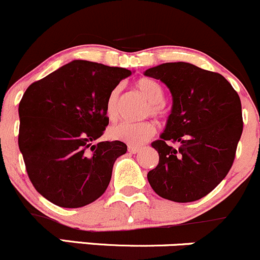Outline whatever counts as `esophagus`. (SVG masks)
<instances>
[{
    "label": "esophagus",
    "instance_id": "esophagus-1",
    "mask_svg": "<svg viewBox=\"0 0 260 260\" xmlns=\"http://www.w3.org/2000/svg\"><path fill=\"white\" fill-rule=\"evenodd\" d=\"M127 150H129V152H131V154H136V152H139L141 150L140 146H135V145H129V148H127Z\"/></svg>",
    "mask_w": 260,
    "mask_h": 260
}]
</instances>
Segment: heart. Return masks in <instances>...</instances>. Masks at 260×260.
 Wrapping results in <instances>:
<instances>
[{"instance_id": "1", "label": "heart", "mask_w": 260, "mask_h": 260, "mask_svg": "<svg viewBox=\"0 0 260 260\" xmlns=\"http://www.w3.org/2000/svg\"><path fill=\"white\" fill-rule=\"evenodd\" d=\"M135 87L149 103V108L146 110L148 114L152 115V116H162V115H165L167 110H165L164 103H162L164 90H162L161 85L157 84L154 80L140 79L136 81ZM119 87H115L109 93L105 106L109 120L116 119L117 109H119ZM155 133H156V126L151 121H120L111 125L108 130V135L110 136L112 140L124 141V143L133 144V145L145 143L155 135Z\"/></svg>"}]
</instances>
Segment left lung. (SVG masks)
I'll return each mask as SVG.
<instances>
[{"label": "left lung", "instance_id": "8db88e82", "mask_svg": "<svg viewBox=\"0 0 260 260\" xmlns=\"http://www.w3.org/2000/svg\"><path fill=\"white\" fill-rule=\"evenodd\" d=\"M144 74L167 85L173 98L164 133L151 143L159 164L148 173L150 185L171 202L202 199L234 161L243 133L239 95L220 74L189 62L161 63Z\"/></svg>", "mask_w": 260, "mask_h": 260}]
</instances>
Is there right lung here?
Segmentation results:
<instances>
[{
	"label": "right lung",
	"instance_id": "obj_1",
	"mask_svg": "<svg viewBox=\"0 0 260 260\" xmlns=\"http://www.w3.org/2000/svg\"><path fill=\"white\" fill-rule=\"evenodd\" d=\"M131 71L74 60L34 82L18 105V148L32 185L62 208L95 202L110 183L122 141L93 144L109 125L106 100Z\"/></svg>",
	"mask_w": 260,
	"mask_h": 260
}]
</instances>
